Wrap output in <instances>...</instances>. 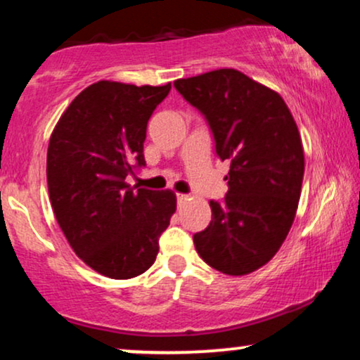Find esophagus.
<instances>
[{"label": "esophagus", "mask_w": 360, "mask_h": 360, "mask_svg": "<svg viewBox=\"0 0 360 360\" xmlns=\"http://www.w3.org/2000/svg\"><path fill=\"white\" fill-rule=\"evenodd\" d=\"M176 198H177V205L183 206V205L186 203V201L189 200V194H183V193H179V194H177Z\"/></svg>", "instance_id": "obj_1"}]
</instances>
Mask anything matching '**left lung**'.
I'll use <instances>...</instances> for the list:
<instances>
[{"instance_id":"obj_1","label":"left lung","mask_w":360,"mask_h":360,"mask_svg":"<svg viewBox=\"0 0 360 360\" xmlns=\"http://www.w3.org/2000/svg\"><path fill=\"white\" fill-rule=\"evenodd\" d=\"M174 88L205 115L217 155L230 162L229 193L210 201L212 223L194 233V247L223 274H250L274 257L295 221L304 174L298 127L276 91L235 69Z\"/></svg>"}]
</instances>
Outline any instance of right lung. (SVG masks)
I'll return each mask as SVG.
<instances>
[{
  "label": "right lung",
  "instance_id": "1",
  "mask_svg": "<svg viewBox=\"0 0 360 360\" xmlns=\"http://www.w3.org/2000/svg\"><path fill=\"white\" fill-rule=\"evenodd\" d=\"M171 91L98 81L74 98L51 135L47 184L69 245L91 269L111 279L146 272L176 212L171 189L125 183L146 166L147 122Z\"/></svg>",
  "mask_w": 360,
  "mask_h": 360
}]
</instances>
